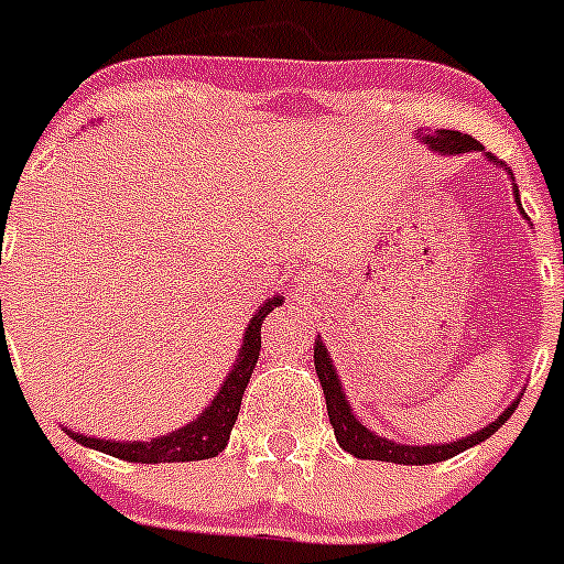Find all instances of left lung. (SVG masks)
Masks as SVG:
<instances>
[{
  "instance_id": "1",
  "label": "left lung",
  "mask_w": 564,
  "mask_h": 564,
  "mask_svg": "<svg viewBox=\"0 0 564 564\" xmlns=\"http://www.w3.org/2000/svg\"><path fill=\"white\" fill-rule=\"evenodd\" d=\"M423 141H426L429 147L440 154H463V152H479L481 149L474 138L463 135V132H457V130H437L434 135L423 138ZM487 158H490V154H487ZM490 160H492V165H498L496 158H490ZM507 174H512V171H507ZM512 191H514V202H518V207H520L514 176H512ZM520 213H523V207H520ZM523 216H527V213H523ZM315 373H318L321 388H324L326 412H329V423H332V429H335V437H337V443L343 446V452L354 454L357 459H379V463L432 465V463H443V459L457 457L459 452H465V448H474L476 443H481V440L490 437L492 432H498V429L507 423V417L512 415L514 406H518V401H520V399H514L512 404H509L507 410L496 417V421L487 423L485 429H479V432L470 434V437L454 440V443H443V446H440V443L437 446H401V443H393V440L379 437V434H373L371 429L359 423V417L354 415L351 406H348L346 393H343V384H340V379H337L335 366H332L329 351H326V346L321 340L315 343Z\"/></svg>"
}]
</instances>
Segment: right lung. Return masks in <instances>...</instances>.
I'll return each instance as SVG.
<instances>
[{"label":"right lung","mask_w":564,"mask_h":564,"mask_svg":"<svg viewBox=\"0 0 564 564\" xmlns=\"http://www.w3.org/2000/svg\"><path fill=\"white\" fill-rule=\"evenodd\" d=\"M285 296H273L262 304L254 313L251 324L246 326L243 346H240L238 359H235L232 371H229L227 382L221 384V390L216 393V399L210 401V406H205V412L191 421L187 426L176 429V432L163 434V437H154L141 443H118V440H99L88 437V434H79L66 429L68 437L83 443L85 448H96V452H105L110 457L127 459V463H196V459H210L216 454H221L227 448L229 432H232L235 421H238L240 401H243V390L249 384L251 371L257 366V357H260V329L265 315L273 307H279ZM2 304V302H0Z\"/></svg>","instance_id":"1"}]
</instances>
